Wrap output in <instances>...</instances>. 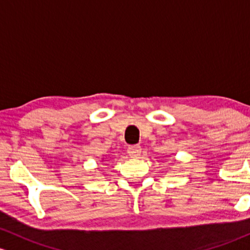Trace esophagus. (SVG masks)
I'll return each mask as SVG.
<instances>
[{
    "mask_svg": "<svg viewBox=\"0 0 250 250\" xmlns=\"http://www.w3.org/2000/svg\"><path fill=\"white\" fill-rule=\"evenodd\" d=\"M140 152H142V147H140L139 145H130V146L127 147L128 156L133 157V158L138 157L140 155Z\"/></svg>",
    "mask_w": 250,
    "mask_h": 250,
    "instance_id": "obj_1",
    "label": "esophagus"
}]
</instances>
